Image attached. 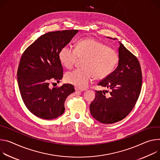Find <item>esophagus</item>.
I'll list each match as a JSON object with an SVG mask.
<instances>
[{
  "label": "esophagus",
  "instance_id": "1",
  "mask_svg": "<svg viewBox=\"0 0 160 160\" xmlns=\"http://www.w3.org/2000/svg\"><path fill=\"white\" fill-rule=\"evenodd\" d=\"M75 90H76V92H82L83 90H79V89H78V88H75Z\"/></svg>",
  "mask_w": 160,
  "mask_h": 160
}]
</instances>
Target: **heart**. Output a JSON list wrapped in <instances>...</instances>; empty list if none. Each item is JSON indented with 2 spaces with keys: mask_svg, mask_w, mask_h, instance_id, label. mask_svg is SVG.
Segmentation results:
<instances>
[{
  "mask_svg": "<svg viewBox=\"0 0 160 160\" xmlns=\"http://www.w3.org/2000/svg\"><path fill=\"white\" fill-rule=\"evenodd\" d=\"M61 63L67 68H72L78 60L85 58L84 68L68 72L65 80L81 90L86 89L93 78L102 79L113 71L119 59L118 52L106 44L95 39L79 41L76 48L69 45L63 46L59 52Z\"/></svg>",
  "mask_w": 160,
  "mask_h": 160,
  "instance_id": "b5f03b06",
  "label": "heart"
}]
</instances>
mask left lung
I'll list each match as a JSON object with an SVG mask.
<instances>
[{
	"mask_svg": "<svg viewBox=\"0 0 160 160\" xmlns=\"http://www.w3.org/2000/svg\"><path fill=\"white\" fill-rule=\"evenodd\" d=\"M119 42L118 67L98 84L111 90L109 97L105 95L104 91H96L90 105L92 116L103 124L114 123L125 118L133 109L141 91L142 76L138 60Z\"/></svg>",
	"mask_w": 160,
	"mask_h": 160,
	"instance_id": "obj_1",
	"label": "left lung"
}]
</instances>
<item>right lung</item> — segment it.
Returning <instances> with one entry per match:
<instances>
[{
    "label": "right lung",
    "mask_w": 160,
    "mask_h": 160,
    "mask_svg": "<svg viewBox=\"0 0 160 160\" xmlns=\"http://www.w3.org/2000/svg\"><path fill=\"white\" fill-rule=\"evenodd\" d=\"M78 32L70 30L46 33L23 53L18 68V83L26 107L38 118L53 119L62 115L66 98L75 91L70 84L51 89L49 82H59L62 79L59 52Z\"/></svg>",
    "instance_id": "add662e5"
}]
</instances>
